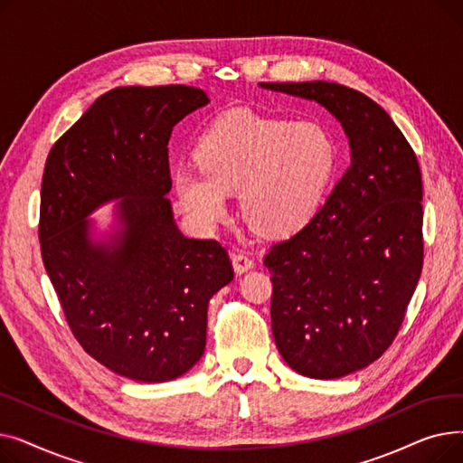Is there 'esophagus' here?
<instances>
[{"instance_id":"34e87169","label":"esophagus","mask_w":463,"mask_h":463,"mask_svg":"<svg viewBox=\"0 0 463 463\" xmlns=\"http://www.w3.org/2000/svg\"><path fill=\"white\" fill-rule=\"evenodd\" d=\"M231 260H232V266H234V272L236 274H244L248 270L253 269V260L251 257H248L246 253H238V251H232L231 253Z\"/></svg>"}]
</instances>
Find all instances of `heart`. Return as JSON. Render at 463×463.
I'll list each match as a JSON object with an SVG mask.
<instances>
[{
    "label": "heart",
    "mask_w": 463,
    "mask_h": 463,
    "mask_svg": "<svg viewBox=\"0 0 463 463\" xmlns=\"http://www.w3.org/2000/svg\"><path fill=\"white\" fill-rule=\"evenodd\" d=\"M201 170L178 168L175 189L194 223L227 215V193L240 187L248 225L266 236L300 229L317 210L335 165L332 135L315 121L232 112L199 138Z\"/></svg>",
    "instance_id": "1"
}]
</instances>
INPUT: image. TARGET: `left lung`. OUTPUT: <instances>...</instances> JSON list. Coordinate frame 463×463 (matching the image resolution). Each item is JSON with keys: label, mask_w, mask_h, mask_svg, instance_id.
<instances>
[{"label": "left lung", "mask_w": 463, "mask_h": 463, "mask_svg": "<svg viewBox=\"0 0 463 463\" xmlns=\"http://www.w3.org/2000/svg\"><path fill=\"white\" fill-rule=\"evenodd\" d=\"M260 86L317 101L349 137L351 165L325 206L264 255L278 351L300 375L337 379L392 345L417 288L424 260L420 166L368 95L325 80Z\"/></svg>", "instance_id": "8db88e82"}]
</instances>
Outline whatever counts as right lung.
I'll list each match as a JSON object with an SVG mask.
<instances>
[{"label":"right lung","mask_w":463,"mask_h":463,"mask_svg":"<svg viewBox=\"0 0 463 463\" xmlns=\"http://www.w3.org/2000/svg\"><path fill=\"white\" fill-rule=\"evenodd\" d=\"M204 90L126 86L103 93L46 157L39 241L48 278L82 349L118 375L173 381L206 347L208 302L232 281L227 250L185 238L165 194L168 138ZM121 198L120 231L95 245L85 217Z\"/></svg>","instance_id":"1"}]
</instances>
